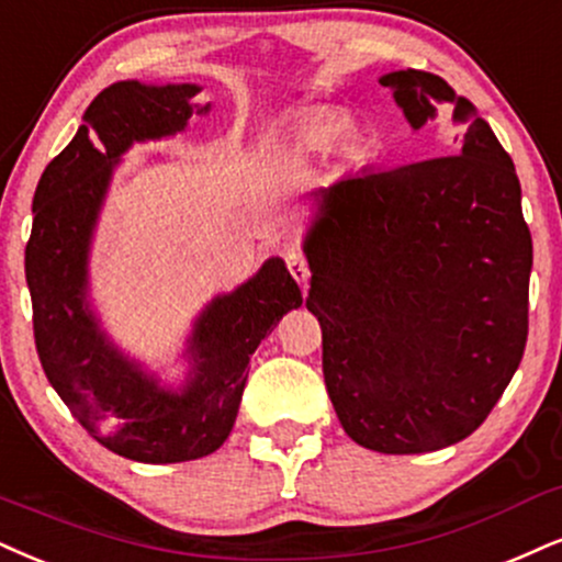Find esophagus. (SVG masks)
I'll return each mask as SVG.
<instances>
[{"instance_id": "1", "label": "esophagus", "mask_w": 562, "mask_h": 562, "mask_svg": "<svg viewBox=\"0 0 562 562\" xmlns=\"http://www.w3.org/2000/svg\"><path fill=\"white\" fill-rule=\"evenodd\" d=\"M286 268H289V273L294 276L296 283H300L302 289L307 286L310 276H313V273H310V262L304 260V255H302V252H294V249H292V252L286 255Z\"/></svg>"}]
</instances>
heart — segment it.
I'll use <instances>...</instances> for the list:
<instances>
[{"mask_svg": "<svg viewBox=\"0 0 562 562\" xmlns=\"http://www.w3.org/2000/svg\"><path fill=\"white\" fill-rule=\"evenodd\" d=\"M338 133H341V124H338L334 116H315V120H310L300 130L296 143H300V148L304 150H317L334 143Z\"/></svg>", "mask_w": 562, "mask_h": 562, "instance_id": "b5f03b06", "label": "heart"}]
</instances>
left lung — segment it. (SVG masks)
I'll return each instance as SVG.
<instances>
[{
	"label": "left lung",
	"mask_w": 562,
	"mask_h": 562,
	"mask_svg": "<svg viewBox=\"0 0 562 562\" xmlns=\"http://www.w3.org/2000/svg\"><path fill=\"white\" fill-rule=\"evenodd\" d=\"M419 130L448 106L450 156L315 192L304 239L323 375L351 440L429 453L487 419L529 334L531 234L514 161L469 99L422 69L380 78Z\"/></svg>",
	"instance_id": "8db88e82"
}]
</instances>
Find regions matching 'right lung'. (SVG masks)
I'll list each match as a JSON object with an SVG mask.
<instances>
[{"label": "right lung", "instance_id": "add662e5", "mask_svg": "<svg viewBox=\"0 0 562 562\" xmlns=\"http://www.w3.org/2000/svg\"><path fill=\"white\" fill-rule=\"evenodd\" d=\"M198 93V86L158 88L137 80L103 88L82 114L78 135L38 179L25 247L33 336L48 383L103 448L143 463L203 459L224 446L249 357L302 304L283 260H268L252 281L213 300L198 317L192 378L177 393L127 362L88 310V245L112 166L135 140L184 130Z\"/></svg>", "mask_w": 562, "mask_h": 562}]
</instances>
